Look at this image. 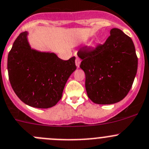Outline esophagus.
I'll return each instance as SVG.
<instances>
[{
	"instance_id": "obj_1",
	"label": "esophagus",
	"mask_w": 149,
	"mask_h": 149,
	"mask_svg": "<svg viewBox=\"0 0 149 149\" xmlns=\"http://www.w3.org/2000/svg\"><path fill=\"white\" fill-rule=\"evenodd\" d=\"M80 63H81V59L79 58V57H76V65L77 66V68H79Z\"/></svg>"
}]
</instances>
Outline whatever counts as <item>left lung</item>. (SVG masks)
<instances>
[{
    "label": "left lung",
    "mask_w": 149,
    "mask_h": 149,
    "mask_svg": "<svg viewBox=\"0 0 149 149\" xmlns=\"http://www.w3.org/2000/svg\"><path fill=\"white\" fill-rule=\"evenodd\" d=\"M103 44L81 48L78 56L84 71L89 99L97 104H113L127 96L138 70V57L130 37L118 28L111 29Z\"/></svg>",
    "instance_id": "1"
}]
</instances>
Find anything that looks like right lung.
I'll list each match as a JSON object with an SVG mask.
<instances>
[{
    "label": "right lung",
    "instance_id": "1",
    "mask_svg": "<svg viewBox=\"0 0 149 149\" xmlns=\"http://www.w3.org/2000/svg\"><path fill=\"white\" fill-rule=\"evenodd\" d=\"M27 32L19 35L8 55V79L19 98L34 108H48L61 99L68 79L76 69L75 57L63 60L54 53L31 49Z\"/></svg>",
    "mask_w": 149,
    "mask_h": 149
}]
</instances>
